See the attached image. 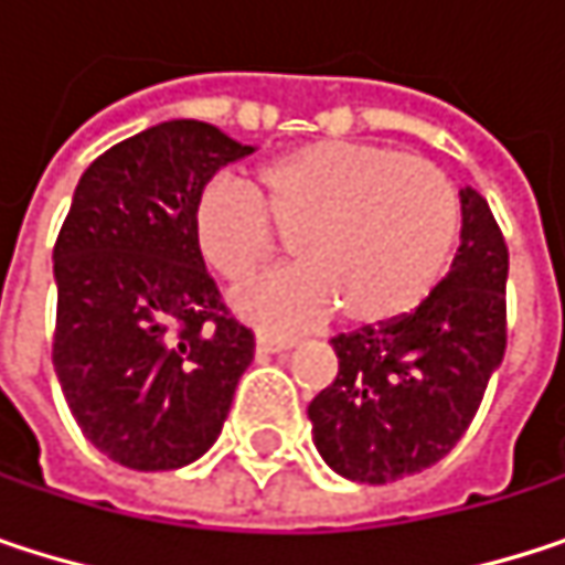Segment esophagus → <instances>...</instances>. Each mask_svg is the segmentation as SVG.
<instances>
[{
    "instance_id": "esophagus-1",
    "label": "esophagus",
    "mask_w": 565,
    "mask_h": 565,
    "mask_svg": "<svg viewBox=\"0 0 565 565\" xmlns=\"http://www.w3.org/2000/svg\"><path fill=\"white\" fill-rule=\"evenodd\" d=\"M290 347V340H281V337H268V333H258V340H255V350L262 353V356H268V353H284Z\"/></svg>"
}]
</instances>
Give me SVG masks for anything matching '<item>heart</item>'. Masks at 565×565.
I'll return each instance as SVG.
<instances>
[{
	"label": "heart",
	"mask_w": 565,
	"mask_h": 565,
	"mask_svg": "<svg viewBox=\"0 0 565 565\" xmlns=\"http://www.w3.org/2000/svg\"><path fill=\"white\" fill-rule=\"evenodd\" d=\"M281 235L300 265L232 294V307L275 333L323 323L333 307L360 327L393 323L438 287L458 238V192L422 157L320 140L268 160L255 195L212 175L192 202L202 262L238 284L265 268Z\"/></svg>",
	"instance_id": "heart-1"
}]
</instances>
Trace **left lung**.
<instances>
[{"instance_id":"1","label":"left lung","mask_w":565,"mask_h":565,"mask_svg":"<svg viewBox=\"0 0 565 565\" xmlns=\"http://www.w3.org/2000/svg\"><path fill=\"white\" fill-rule=\"evenodd\" d=\"M461 248L425 303L393 323L333 337L340 370L307 405L323 461L390 484L441 461L468 431L508 350V242L461 189Z\"/></svg>"}]
</instances>
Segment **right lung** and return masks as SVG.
<instances>
[{"instance_id": "1", "label": "right lung", "mask_w": 565, "mask_h": 565, "mask_svg": "<svg viewBox=\"0 0 565 565\" xmlns=\"http://www.w3.org/2000/svg\"><path fill=\"white\" fill-rule=\"evenodd\" d=\"M252 147L202 120L97 157L55 242L52 360L84 438L134 471L202 458L255 356L192 238L199 189Z\"/></svg>"}]
</instances>
